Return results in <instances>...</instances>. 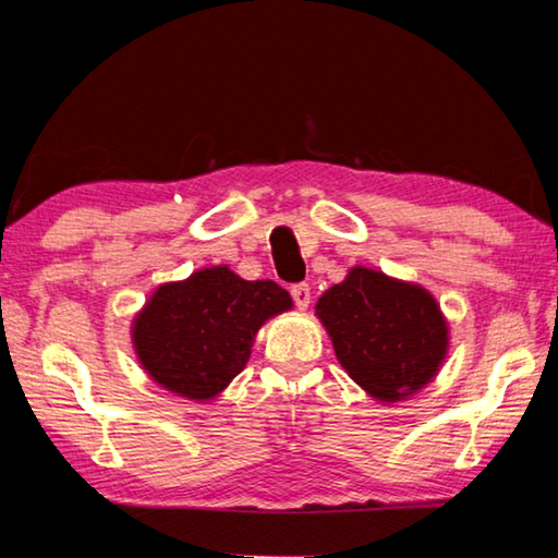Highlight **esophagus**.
Here are the masks:
<instances>
[{"instance_id":"1","label":"esophagus","mask_w":558,"mask_h":558,"mask_svg":"<svg viewBox=\"0 0 558 558\" xmlns=\"http://www.w3.org/2000/svg\"><path fill=\"white\" fill-rule=\"evenodd\" d=\"M290 295H293V301L301 311H305V307L311 305V288H307L305 282H298V286L290 288Z\"/></svg>"}]
</instances>
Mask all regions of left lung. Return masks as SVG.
Listing matches in <instances>:
<instances>
[{
	"mask_svg": "<svg viewBox=\"0 0 558 558\" xmlns=\"http://www.w3.org/2000/svg\"><path fill=\"white\" fill-rule=\"evenodd\" d=\"M315 315L348 376L384 405L409 401L446 363L448 320L418 282L355 265L318 298Z\"/></svg>",
	"mask_w": 558,
	"mask_h": 558,
	"instance_id": "left-lung-1",
	"label": "left lung"
}]
</instances>
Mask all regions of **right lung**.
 Returning a JSON list of instances; mask_svg holds the SVG:
<instances>
[{
  "instance_id": "right-lung-1",
  "label": "right lung",
  "mask_w": 558,
  "mask_h": 558,
  "mask_svg": "<svg viewBox=\"0 0 558 558\" xmlns=\"http://www.w3.org/2000/svg\"><path fill=\"white\" fill-rule=\"evenodd\" d=\"M293 298L272 280H243L228 265L195 270L155 288L132 318L130 338L157 386L210 403L251 361L257 330Z\"/></svg>"
}]
</instances>
